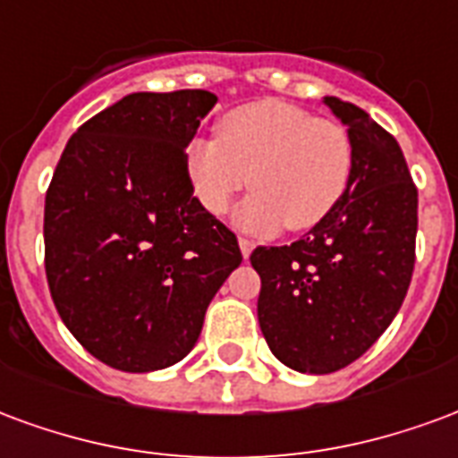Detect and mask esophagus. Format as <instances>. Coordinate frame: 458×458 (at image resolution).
Here are the masks:
<instances>
[{
    "instance_id": "esophagus-1",
    "label": "esophagus",
    "mask_w": 458,
    "mask_h": 458,
    "mask_svg": "<svg viewBox=\"0 0 458 458\" xmlns=\"http://www.w3.org/2000/svg\"><path fill=\"white\" fill-rule=\"evenodd\" d=\"M253 246H256V243H253L251 239H239V249H242L243 259H249V256H251Z\"/></svg>"
}]
</instances>
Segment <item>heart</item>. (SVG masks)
<instances>
[{
	"label": "heart",
	"instance_id": "heart-1",
	"mask_svg": "<svg viewBox=\"0 0 458 458\" xmlns=\"http://www.w3.org/2000/svg\"><path fill=\"white\" fill-rule=\"evenodd\" d=\"M219 139L188 143L185 170L199 207L225 215L243 188H256L239 207L236 225L246 232H307L342 199L353 170L346 126L312 116L280 99H259L226 112Z\"/></svg>",
	"mask_w": 458,
	"mask_h": 458
}]
</instances>
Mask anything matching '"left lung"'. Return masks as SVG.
I'll list each match as a JSON object with an SVG mask.
<instances>
[{"mask_svg":"<svg viewBox=\"0 0 458 458\" xmlns=\"http://www.w3.org/2000/svg\"><path fill=\"white\" fill-rule=\"evenodd\" d=\"M325 102L352 133L349 188L307 236L251 253L263 336L300 373H335L369 352L415 270L417 188L398 141L361 106Z\"/></svg>","mask_w":458,"mask_h":458,"instance_id":"8db88e82","label":"left lung"}]
</instances>
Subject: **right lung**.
<instances>
[{
  "label": "right lung",
  "mask_w": 458,
  "mask_h": 458,
  "mask_svg": "<svg viewBox=\"0 0 458 458\" xmlns=\"http://www.w3.org/2000/svg\"><path fill=\"white\" fill-rule=\"evenodd\" d=\"M207 89L133 92L70 136L46 192V278L95 359L146 373L185 359L242 263L236 233L192 197L185 148Z\"/></svg>",
  "instance_id": "obj_1"
}]
</instances>
